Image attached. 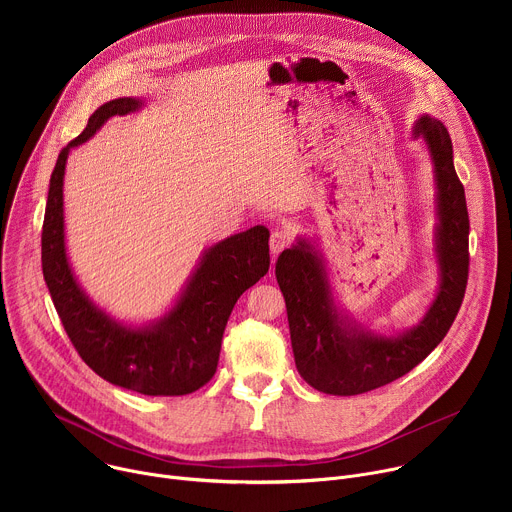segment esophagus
<instances>
[{"label":"esophagus","mask_w":512,"mask_h":512,"mask_svg":"<svg viewBox=\"0 0 512 512\" xmlns=\"http://www.w3.org/2000/svg\"><path fill=\"white\" fill-rule=\"evenodd\" d=\"M289 243H291V233H289V231H285V229H275V231L271 233L269 247H271V253H273V255L281 253L285 247H289Z\"/></svg>","instance_id":"esophagus-1"}]
</instances>
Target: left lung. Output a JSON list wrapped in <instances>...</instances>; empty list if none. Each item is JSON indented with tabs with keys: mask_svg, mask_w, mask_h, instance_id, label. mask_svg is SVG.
<instances>
[{
	"mask_svg": "<svg viewBox=\"0 0 512 512\" xmlns=\"http://www.w3.org/2000/svg\"><path fill=\"white\" fill-rule=\"evenodd\" d=\"M423 137L437 180V259L442 283L425 318L407 334L385 338L338 320L330 287L316 253L306 243L285 249L275 275L285 298L298 373L328 395H360L407 375L437 346L454 324L468 283L470 218L464 184L454 168L452 139L442 121L421 117L415 137Z\"/></svg>",
	"mask_w": 512,
	"mask_h": 512,
	"instance_id": "8db88e82",
	"label": "left lung"
}]
</instances>
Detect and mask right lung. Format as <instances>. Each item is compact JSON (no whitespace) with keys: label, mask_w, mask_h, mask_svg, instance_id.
Instances as JSON below:
<instances>
[{"label":"right lung","mask_w":512,"mask_h":512,"mask_svg":"<svg viewBox=\"0 0 512 512\" xmlns=\"http://www.w3.org/2000/svg\"><path fill=\"white\" fill-rule=\"evenodd\" d=\"M137 107L139 101L129 97L101 105L89 117L85 131L60 150L42 225V273L72 346L99 377L141 395H188L214 377L227 320L237 300L269 269V231L253 227L214 245L176 308L152 328L129 330L97 310L66 261L64 166L70 148L87 141L109 117Z\"/></svg>","instance_id":"add662e5"}]
</instances>
